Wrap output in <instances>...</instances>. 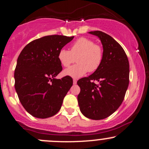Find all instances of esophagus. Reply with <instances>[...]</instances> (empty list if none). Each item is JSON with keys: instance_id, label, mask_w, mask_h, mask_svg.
<instances>
[{"instance_id": "1", "label": "esophagus", "mask_w": 149, "mask_h": 149, "mask_svg": "<svg viewBox=\"0 0 149 149\" xmlns=\"http://www.w3.org/2000/svg\"><path fill=\"white\" fill-rule=\"evenodd\" d=\"M73 84L76 85V83H77V80L76 79H73Z\"/></svg>"}]
</instances>
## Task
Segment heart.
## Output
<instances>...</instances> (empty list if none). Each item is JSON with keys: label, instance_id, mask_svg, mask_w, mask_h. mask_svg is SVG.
<instances>
[{"label": "heart", "instance_id": "heart-1", "mask_svg": "<svg viewBox=\"0 0 149 149\" xmlns=\"http://www.w3.org/2000/svg\"><path fill=\"white\" fill-rule=\"evenodd\" d=\"M103 49L88 38H80L71 45L70 51L61 49L58 53V59L64 67L76 61L78 64L64 71L65 76L78 78L89 72H95L103 60Z\"/></svg>", "mask_w": 149, "mask_h": 149}]
</instances>
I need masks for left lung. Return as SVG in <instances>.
Returning <instances> with one entry per match:
<instances>
[{
	"label": "left lung",
	"instance_id": "obj_1",
	"mask_svg": "<svg viewBox=\"0 0 149 149\" xmlns=\"http://www.w3.org/2000/svg\"><path fill=\"white\" fill-rule=\"evenodd\" d=\"M89 33L100 39L103 60L92 75L78 80L80 88L78 102L85 117L102 120L111 115L122 104L129 85L130 65L123 48L111 36L100 31ZM95 80L99 84H95Z\"/></svg>",
	"mask_w": 149,
	"mask_h": 149
}]
</instances>
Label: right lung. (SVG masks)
Segmentation results:
<instances>
[{"label": "right lung", "instance_id": "obj_1", "mask_svg": "<svg viewBox=\"0 0 149 149\" xmlns=\"http://www.w3.org/2000/svg\"><path fill=\"white\" fill-rule=\"evenodd\" d=\"M74 36H47L31 41L19 55L15 70V88L22 105L29 113L47 118L60 110L73 85V79L55 77L62 71L58 53Z\"/></svg>", "mask_w": 149, "mask_h": 149}]
</instances>
